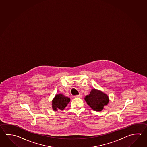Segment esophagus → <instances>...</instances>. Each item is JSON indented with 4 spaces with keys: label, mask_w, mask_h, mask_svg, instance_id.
<instances>
[{
    "label": "esophagus",
    "mask_w": 147,
    "mask_h": 147,
    "mask_svg": "<svg viewBox=\"0 0 147 147\" xmlns=\"http://www.w3.org/2000/svg\"><path fill=\"white\" fill-rule=\"evenodd\" d=\"M75 98H80L82 97V94H79V95H76L74 96Z\"/></svg>",
    "instance_id": "esophagus-1"
}]
</instances>
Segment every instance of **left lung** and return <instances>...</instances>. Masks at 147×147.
<instances>
[{
	"instance_id": "8db88e82",
	"label": "left lung",
	"mask_w": 147,
	"mask_h": 147,
	"mask_svg": "<svg viewBox=\"0 0 147 147\" xmlns=\"http://www.w3.org/2000/svg\"><path fill=\"white\" fill-rule=\"evenodd\" d=\"M85 100L93 110L100 111L104 108V106L108 104L109 98L107 94L100 90L93 89L90 94L85 96Z\"/></svg>"
}]
</instances>
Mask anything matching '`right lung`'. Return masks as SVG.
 <instances>
[{"label": "right lung", "instance_id": "obj_1", "mask_svg": "<svg viewBox=\"0 0 147 147\" xmlns=\"http://www.w3.org/2000/svg\"><path fill=\"white\" fill-rule=\"evenodd\" d=\"M70 101V98L65 96L62 94H56L52 100V108L54 111L63 110Z\"/></svg>", "mask_w": 147, "mask_h": 147}]
</instances>
